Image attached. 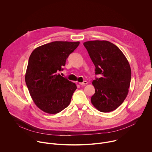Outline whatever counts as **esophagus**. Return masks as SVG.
Instances as JSON below:
<instances>
[{"mask_svg": "<svg viewBox=\"0 0 152 152\" xmlns=\"http://www.w3.org/2000/svg\"><path fill=\"white\" fill-rule=\"evenodd\" d=\"M79 83L80 85H86L88 83V82L87 81H83V82H79Z\"/></svg>", "mask_w": 152, "mask_h": 152, "instance_id": "esophagus-1", "label": "esophagus"}]
</instances>
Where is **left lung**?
<instances>
[{"label":"left lung","mask_w":152,"mask_h":152,"mask_svg":"<svg viewBox=\"0 0 152 152\" xmlns=\"http://www.w3.org/2000/svg\"><path fill=\"white\" fill-rule=\"evenodd\" d=\"M85 48L94 64L96 78L92 82L95 93L93 105L102 113L114 111L126 98L131 84V69L120 49L107 41H88Z\"/></svg>","instance_id":"obj_1"}]
</instances>
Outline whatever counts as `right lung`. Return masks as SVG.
I'll use <instances>...</instances> for the list:
<instances>
[{
    "label": "right lung",
    "instance_id": "obj_1",
    "mask_svg": "<svg viewBox=\"0 0 152 152\" xmlns=\"http://www.w3.org/2000/svg\"><path fill=\"white\" fill-rule=\"evenodd\" d=\"M79 43L53 41L37 48L31 54L25 82L34 102L43 112L57 114L69 105L77 86L58 72Z\"/></svg>",
    "mask_w": 152,
    "mask_h": 152
}]
</instances>
